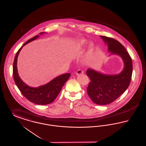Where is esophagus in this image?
Returning <instances> with one entry per match:
<instances>
[{"label": "esophagus", "mask_w": 146, "mask_h": 146, "mask_svg": "<svg viewBox=\"0 0 146 146\" xmlns=\"http://www.w3.org/2000/svg\"><path fill=\"white\" fill-rule=\"evenodd\" d=\"M84 72L83 70H78L76 73V75H80V74H82Z\"/></svg>", "instance_id": "obj_1"}]
</instances>
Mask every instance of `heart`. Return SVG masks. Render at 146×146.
Instances as JSON below:
<instances>
[{"instance_id":"b5f03b06","label":"heart","mask_w":146,"mask_h":146,"mask_svg":"<svg viewBox=\"0 0 146 146\" xmlns=\"http://www.w3.org/2000/svg\"><path fill=\"white\" fill-rule=\"evenodd\" d=\"M89 44V41L86 39H80L73 44L72 51L73 54H77L83 51ZM95 51V45L93 42H90L88 46L87 51L85 55V60L88 61L92 58Z\"/></svg>"}]
</instances>
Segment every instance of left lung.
I'll return each instance as SVG.
<instances>
[{
	"instance_id": "left-lung-1",
	"label": "left lung",
	"mask_w": 146,
	"mask_h": 146,
	"mask_svg": "<svg viewBox=\"0 0 146 146\" xmlns=\"http://www.w3.org/2000/svg\"><path fill=\"white\" fill-rule=\"evenodd\" d=\"M107 46L110 55H118L123 61L124 68L120 73L108 74L89 68L86 74L91 82L87 92L91 100L96 104H110L121 95L129 87L131 79L132 62L125 47L119 42L104 36H100Z\"/></svg>"
}]
</instances>
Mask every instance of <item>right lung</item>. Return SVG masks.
Returning a JSON list of instances; mask_svg holds the SVG:
<instances>
[{
	"label": "right lung",
	"instance_id": "obj_1",
	"mask_svg": "<svg viewBox=\"0 0 146 146\" xmlns=\"http://www.w3.org/2000/svg\"><path fill=\"white\" fill-rule=\"evenodd\" d=\"M45 33L46 32H41L39 35L35 36L26 42L18 50L13 63V76L16 85L22 95L29 101L39 105H45L52 102L59 94L63 86L70 76V73L64 74L56 77L49 83L38 87L29 86L20 78L18 73L17 63L18 56L21 49L27 44L36 40L40 35Z\"/></svg>",
	"mask_w": 146,
	"mask_h": 146
}]
</instances>
